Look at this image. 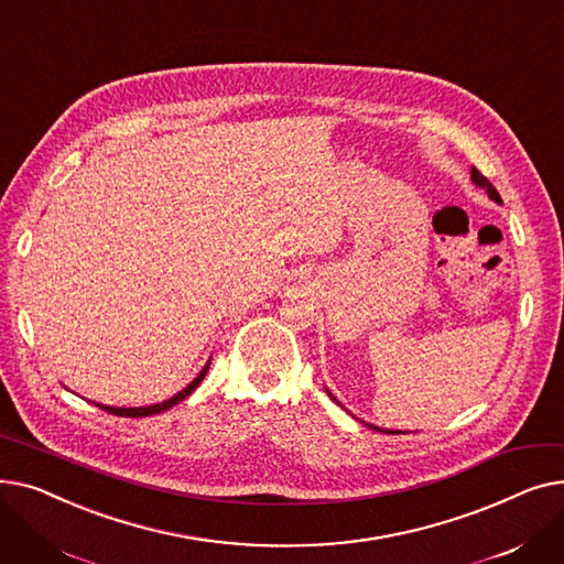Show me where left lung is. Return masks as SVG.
<instances>
[{
  "label": "left lung",
  "instance_id": "obj_1",
  "mask_svg": "<svg viewBox=\"0 0 564 564\" xmlns=\"http://www.w3.org/2000/svg\"><path fill=\"white\" fill-rule=\"evenodd\" d=\"M470 177H473V183L480 185V187H485V189H487V194H489V196H491L496 203H502V198H500V194L496 192V187H494V185L487 181V177H485V175H482V173H480L476 166L470 169ZM332 398H334V395H332ZM334 400H336V398H334ZM370 427H372V425H370ZM372 430H379V427H372ZM379 432H381V430H379ZM389 434H398V432H389Z\"/></svg>",
  "mask_w": 564,
  "mask_h": 564
}]
</instances>
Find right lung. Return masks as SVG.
Instances as JSON below:
<instances>
[{
	"label": "right lung",
	"mask_w": 564,
	"mask_h": 564,
	"mask_svg": "<svg viewBox=\"0 0 564 564\" xmlns=\"http://www.w3.org/2000/svg\"><path fill=\"white\" fill-rule=\"evenodd\" d=\"M207 368H210V364H207L200 372H198V377L189 383L187 389H183L181 393L177 395H173V398H169V400H164L162 404H153V406H139V409H116V406H105V404H96V406H100L102 411H109V413H113V416H126V419H143V416H155V413H162V411H166V409H171L173 404H177V402H183L187 395H192L194 393V389L198 387V383L203 381V377L207 375Z\"/></svg>",
	"instance_id": "right-lung-1"
}]
</instances>
